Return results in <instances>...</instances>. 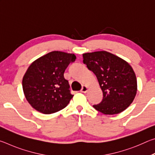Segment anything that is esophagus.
Segmentation results:
<instances>
[{
	"mask_svg": "<svg viewBox=\"0 0 155 155\" xmlns=\"http://www.w3.org/2000/svg\"><path fill=\"white\" fill-rule=\"evenodd\" d=\"M87 90H88V87H87V86H86V85H83L82 89H81V92H83V93H86L87 91Z\"/></svg>",
	"mask_w": 155,
	"mask_h": 155,
	"instance_id": "34e87169",
	"label": "esophagus"
}]
</instances>
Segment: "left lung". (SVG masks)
I'll use <instances>...</instances> for the list:
<instances>
[{"label": "left lung", "instance_id": "left-lung-1", "mask_svg": "<svg viewBox=\"0 0 155 155\" xmlns=\"http://www.w3.org/2000/svg\"><path fill=\"white\" fill-rule=\"evenodd\" d=\"M83 63L96 76L103 98L93 107L105 115L117 114L132 103L137 94V78L128 63L107 51L83 54Z\"/></svg>", "mask_w": 155, "mask_h": 155}]
</instances>
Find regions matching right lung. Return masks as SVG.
<instances>
[{
  "mask_svg": "<svg viewBox=\"0 0 155 155\" xmlns=\"http://www.w3.org/2000/svg\"><path fill=\"white\" fill-rule=\"evenodd\" d=\"M74 54L52 51L35 60L26 72L22 88L26 99L33 108L51 114L66 107L73 97L64 74Z\"/></svg>",
  "mask_w": 155,
  "mask_h": 155,
  "instance_id": "right-lung-1",
  "label": "right lung"
}]
</instances>
